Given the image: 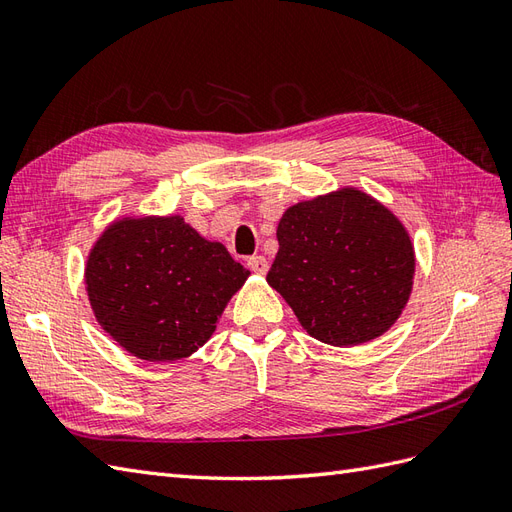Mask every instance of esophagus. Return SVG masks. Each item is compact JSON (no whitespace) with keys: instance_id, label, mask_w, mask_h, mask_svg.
Instances as JSON below:
<instances>
[{"instance_id":"esophagus-1","label":"esophagus","mask_w":512,"mask_h":512,"mask_svg":"<svg viewBox=\"0 0 512 512\" xmlns=\"http://www.w3.org/2000/svg\"><path fill=\"white\" fill-rule=\"evenodd\" d=\"M246 266L257 274H266L268 272V259L264 255H253V257L246 259Z\"/></svg>"}]
</instances>
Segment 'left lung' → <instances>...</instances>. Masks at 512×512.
I'll use <instances>...</instances> for the list:
<instances>
[{
	"label": "left lung",
	"instance_id": "8db88e82",
	"mask_svg": "<svg viewBox=\"0 0 512 512\" xmlns=\"http://www.w3.org/2000/svg\"><path fill=\"white\" fill-rule=\"evenodd\" d=\"M268 283L311 337L357 346L383 335L411 294L415 255L400 220L361 190L283 214Z\"/></svg>",
	"mask_w": 512,
	"mask_h": 512
}]
</instances>
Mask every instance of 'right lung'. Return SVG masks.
<instances>
[{"label":"right lung","mask_w":512,"mask_h":512,"mask_svg":"<svg viewBox=\"0 0 512 512\" xmlns=\"http://www.w3.org/2000/svg\"><path fill=\"white\" fill-rule=\"evenodd\" d=\"M248 272L179 216L119 220L86 266L99 324L131 355L177 361L199 350Z\"/></svg>","instance_id":"1"}]
</instances>
